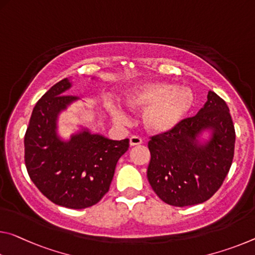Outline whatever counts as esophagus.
I'll use <instances>...</instances> for the list:
<instances>
[{"instance_id":"esophagus-1","label":"esophagus","mask_w":255,"mask_h":255,"mask_svg":"<svg viewBox=\"0 0 255 255\" xmlns=\"http://www.w3.org/2000/svg\"><path fill=\"white\" fill-rule=\"evenodd\" d=\"M142 138H140L139 136H131L130 138H129V144H130V146H136V145H140L142 144Z\"/></svg>"}]
</instances>
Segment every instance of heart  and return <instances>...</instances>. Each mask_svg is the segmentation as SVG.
I'll list each match as a JSON object with an SVG mask.
<instances>
[{"label": "heart", "instance_id": "heart-1", "mask_svg": "<svg viewBox=\"0 0 255 255\" xmlns=\"http://www.w3.org/2000/svg\"><path fill=\"white\" fill-rule=\"evenodd\" d=\"M132 110H145L144 125L149 131L169 132L186 119L195 103V94L189 87L172 83L151 82L136 85L125 95ZM113 120L126 124L128 116L119 106L110 109Z\"/></svg>", "mask_w": 255, "mask_h": 255}]
</instances>
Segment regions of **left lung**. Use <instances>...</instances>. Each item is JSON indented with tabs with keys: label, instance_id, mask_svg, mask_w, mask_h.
I'll return each mask as SVG.
<instances>
[{
	"label": "left lung",
	"instance_id": "8db88e82",
	"mask_svg": "<svg viewBox=\"0 0 255 255\" xmlns=\"http://www.w3.org/2000/svg\"><path fill=\"white\" fill-rule=\"evenodd\" d=\"M204 130H211L212 137L200 143L197 138ZM235 137L227 104L209 91L207 103L196 116L186 118L171 131L151 137L147 179L152 189L173 207L208 201L232 167Z\"/></svg>",
	"mask_w": 255,
	"mask_h": 255
}]
</instances>
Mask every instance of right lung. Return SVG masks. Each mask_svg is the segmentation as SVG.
Listing matches in <instances>:
<instances>
[{
	"label": "right lung",
	"instance_id": "add662e5",
	"mask_svg": "<svg viewBox=\"0 0 255 255\" xmlns=\"http://www.w3.org/2000/svg\"><path fill=\"white\" fill-rule=\"evenodd\" d=\"M71 87L64 78L38 100L25 134V163L30 179L44 196L69 209L92 207L108 193L129 139L112 140L84 129L67 142L56 134V119L78 100L64 95Z\"/></svg>",
	"mask_w": 255,
	"mask_h": 255
}]
</instances>
